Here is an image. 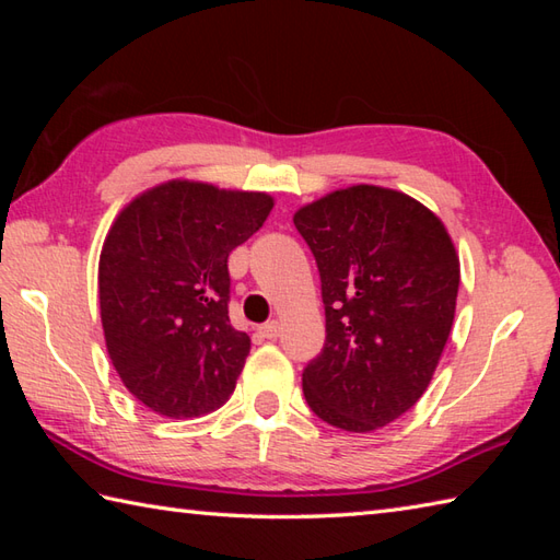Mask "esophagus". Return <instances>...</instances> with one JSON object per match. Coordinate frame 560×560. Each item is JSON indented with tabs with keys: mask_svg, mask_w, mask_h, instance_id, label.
<instances>
[{
	"mask_svg": "<svg viewBox=\"0 0 560 560\" xmlns=\"http://www.w3.org/2000/svg\"><path fill=\"white\" fill-rule=\"evenodd\" d=\"M259 331H261V337L277 339L281 335V323H279V319H271V323H267L265 327H259Z\"/></svg>",
	"mask_w": 560,
	"mask_h": 560,
	"instance_id": "obj_1",
	"label": "esophagus"
}]
</instances>
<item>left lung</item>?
<instances>
[{
	"label": "left lung",
	"mask_w": 560,
	"mask_h": 560,
	"mask_svg": "<svg viewBox=\"0 0 560 560\" xmlns=\"http://www.w3.org/2000/svg\"><path fill=\"white\" fill-rule=\"evenodd\" d=\"M323 279L327 339L303 371L319 419L371 433L423 397L455 319L459 255L435 213L380 185H351L293 213Z\"/></svg>",
	"instance_id": "obj_1"
}]
</instances>
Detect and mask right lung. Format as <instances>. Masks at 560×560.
<instances>
[{"label": "right lung", "mask_w": 560, "mask_h": 560, "mask_svg": "<svg viewBox=\"0 0 560 560\" xmlns=\"http://www.w3.org/2000/svg\"><path fill=\"white\" fill-rule=\"evenodd\" d=\"M271 209L267 192L175 177L115 217L98 259L105 349L159 416L197 419L231 399L249 337L229 319V255Z\"/></svg>", "instance_id": "1"}]
</instances>
